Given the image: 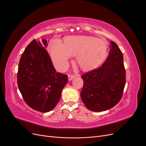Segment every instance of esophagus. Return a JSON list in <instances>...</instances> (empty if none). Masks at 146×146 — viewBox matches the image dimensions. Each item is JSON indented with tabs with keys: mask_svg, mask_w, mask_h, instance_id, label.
I'll return each mask as SVG.
<instances>
[{
	"mask_svg": "<svg viewBox=\"0 0 146 146\" xmlns=\"http://www.w3.org/2000/svg\"><path fill=\"white\" fill-rule=\"evenodd\" d=\"M75 77H76V76H73V75H68V80H69V81L72 80V79H74Z\"/></svg>",
	"mask_w": 146,
	"mask_h": 146,
	"instance_id": "obj_1",
	"label": "esophagus"
}]
</instances>
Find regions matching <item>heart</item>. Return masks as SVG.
Here are the masks:
<instances>
[{
	"label": "heart",
	"mask_w": 146,
	"mask_h": 146,
	"mask_svg": "<svg viewBox=\"0 0 146 146\" xmlns=\"http://www.w3.org/2000/svg\"><path fill=\"white\" fill-rule=\"evenodd\" d=\"M107 48L103 39L85 35L68 37L64 40V45L60 39H54L49 46L52 60L57 68L64 69L72 55H77V63L85 71L94 69L104 62Z\"/></svg>",
	"instance_id": "1"
}]
</instances>
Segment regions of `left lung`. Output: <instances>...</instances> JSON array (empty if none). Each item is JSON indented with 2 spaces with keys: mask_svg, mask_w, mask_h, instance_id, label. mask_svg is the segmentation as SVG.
<instances>
[{
  "mask_svg": "<svg viewBox=\"0 0 146 146\" xmlns=\"http://www.w3.org/2000/svg\"><path fill=\"white\" fill-rule=\"evenodd\" d=\"M110 48L102 66L82 76L81 98L86 107L92 111H104L114 107L122 98L125 87L123 54L114 41H110Z\"/></svg>",
  "mask_w": 146,
  "mask_h": 146,
  "instance_id": "8db88e82",
  "label": "left lung"
}]
</instances>
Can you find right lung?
I'll return each instance as SVG.
<instances>
[{"mask_svg": "<svg viewBox=\"0 0 146 146\" xmlns=\"http://www.w3.org/2000/svg\"><path fill=\"white\" fill-rule=\"evenodd\" d=\"M48 42L34 39L25 48L19 63L17 81L23 99L30 107L42 113L54 109L68 81L56 72L46 48Z\"/></svg>", "mask_w": 146, "mask_h": 146, "instance_id": "obj_1", "label": "right lung"}]
</instances>
